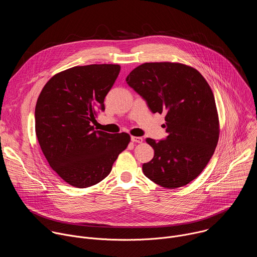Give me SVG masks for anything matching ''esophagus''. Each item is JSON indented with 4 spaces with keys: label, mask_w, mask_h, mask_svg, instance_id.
I'll return each mask as SVG.
<instances>
[{
    "label": "esophagus",
    "mask_w": 257,
    "mask_h": 257,
    "mask_svg": "<svg viewBox=\"0 0 257 257\" xmlns=\"http://www.w3.org/2000/svg\"><path fill=\"white\" fill-rule=\"evenodd\" d=\"M131 140L136 143H141L143 141L142 137H137V136H131Z\"/></svg>",
    "instance_id": "1"
}]
</instances>
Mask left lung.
Listing matches in <instances>:
<instances>
[{
    "instance_id": "obj_1",
    "label": "left lung",
    "mask_w": 257,
    "mask_h": 257,
    "mask_svg": "<svg viewBox=\"0 0 257 257\" xmlns=\"http://www.w3.org/2000/svg\"><path fill=\"white\" fill-rule=\"evenodd\" d=\"M127 84L153 113H166L168 136L146 138L154 159L142 165L156 184L173 189L187 185L206 167L218 140L213 93L200 73L180 63H144L130 72Z\"/></svg>"
}]
</instances>
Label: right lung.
<instances>
[{"mask_svg":"<svg viewBox=\"0 0 257 257\" xmlns=\"http://www.w3.org/2000/svg\"><path fill=\"white\" fill-rule=\"evenodd\" d=\"M121 67L76 66L58 73L44 86L35 105V132L51 168L68 184L86 188L112 171L130 135L95 131L91 122L104 111V97Z\"/></svg>","mask_w":257,"mask_h":257,"instance_id":"add662e5","label":"right lung"}]
</instances>
